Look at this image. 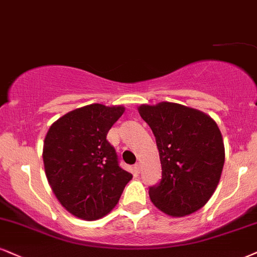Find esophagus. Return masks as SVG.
Listing matches in <instances>:
<instances>
[{
  "mask_svg": "<svg viewBox=\"0 0 257 257\" xmlns=\"http://www.w3.org/2000/svg\"><path fill=\"white\" fill-rule=\"evenodd\" d=\"M134 168H135V170H136V172H137V173L141 172V162H137V163H136Z\"/></svg>",
  "mask_w": 257,
  "mask_h": 257,
  "instance_id": "esophagus-1",
  "label": "esophagus"
}]
</instances>
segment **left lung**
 Listing matches in <instances>:
<instances>
[{
    "mask_svg": "<svg viewBox=\"0 0 257 257\" xmlns=\"http://www.w3.org/2000/svg\"><path fill=\"white\" fill-rule=\"evenodd\" d=\"M138 112L153 130L162 179L150 187L151 201L163 213L185 217L200 210L219 183L225 149L217 122L180 103L141 104Z\"/></svg>",
    "mask_w": 257,
    "mask_h": 257,
    "instance_id": "left-lung-1",
    "label": "left lung"
}]
</instances>
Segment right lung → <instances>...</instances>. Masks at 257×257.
Returning <instances> with one entry per match:
<instances>
[{"label":"right lung","instance_id":"obj_1","mask_svg":"<svg viewBox=\"0 0 257 257\" xmlns=\"http://www.w3.org/2000/svg\"><path fill=\"white\" fill-rule=\"evenodd\" d=\"M123 112V106L88 104L66 113L47 131L43 148L47 181L72 216L84 220L106 216L132 179L106 139Z\"/></svg>","mask_w":257,"mask_h":257}]
</instances>
